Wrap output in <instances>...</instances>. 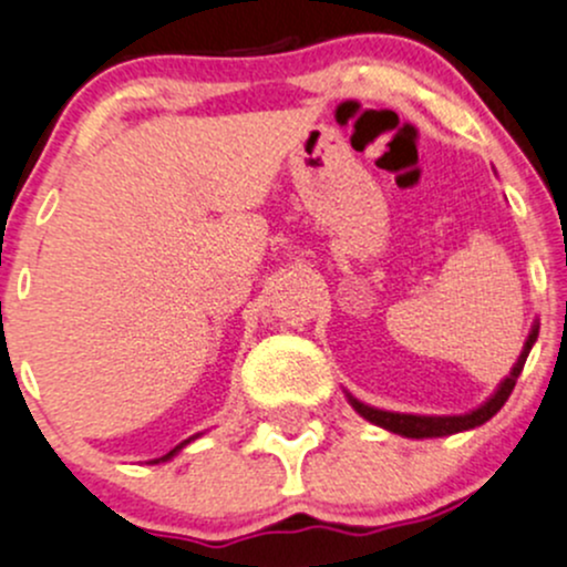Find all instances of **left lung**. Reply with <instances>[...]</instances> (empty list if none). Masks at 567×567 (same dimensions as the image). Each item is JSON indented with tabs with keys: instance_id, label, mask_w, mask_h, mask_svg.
Masks as SVG:
<instances>
[{
	"instance_id": "left-lung-1",
	"label": "left lung",
	"mask_w": 567,
	"mask_h": 567,
	"mask_svg": "<svg viewBox=\"0 0 567 567\" xmlns=\"http://www.w3.org/2000/svg\"><path fill=\"white\" fill-rule=\"evenodd\" d=\"M535 337H538V326H535L533 333H529L527 344H524L519 361H516L514 372L508 374V378L499 383V389L494 391V396L488 399L486 404H481L478 410H473V413L467 415H404V413H389V410H374L369 408V404H361L359 399L350 396V404L355 408V413H361L363 419L372 421V424L389 429L393 434H404V437H445V434H456V432H464V429H475L481 424H486L488 419H492L494 413H497L499 408H503L505 402H508L511 391H514L516 380H519L522 369H524V361H527L529 355V348H533Z\"/></svg>"
}]
</instances>
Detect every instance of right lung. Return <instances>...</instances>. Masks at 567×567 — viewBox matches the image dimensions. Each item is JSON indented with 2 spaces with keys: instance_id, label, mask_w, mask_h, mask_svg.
Here are the masks:
<instances>
[{
  "instance_id": "1",
  "label": "right lung",
  "mask_w": 567,
  "mask_h": 567,
  "mask_svg": "<svg viewBox=\"0 0 567 567\" xmlns=\"http://www.w3.org/2000/svg\"><path fill=\"white\" fill-rule=\"evenodd\" d=\"M187 443H189V440H187ZM182 445H184V443H182ZM182 445H178V449H182ZM178 449H174V451H171V454H168V456H163V458H159V462H165V458H171V456H174Z\"/></svg>"
}]
</instances>
